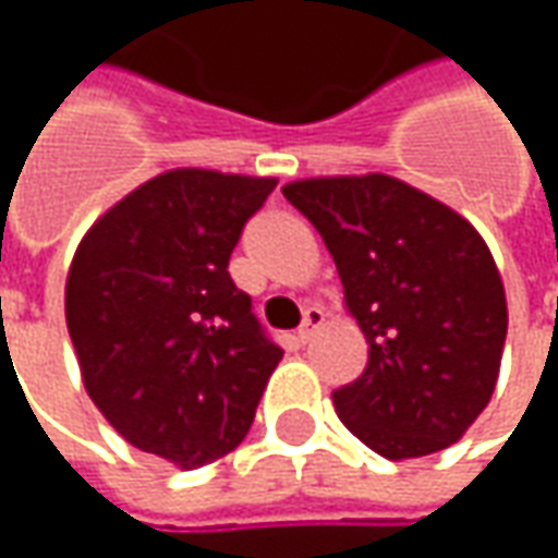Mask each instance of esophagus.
Listing matches in <instances>:
<instances>
[{"label": "esophagus", "mask_w": 558, "mask_h": 558, "mask_svg": "<svg viewBox=\"0 0 558 558\" xmlns=\"http://www.w3.org/2000/svg\"><path fill=\"white\" fill-rule=\"evenodd\" d=\"M323 323H326V313L319 311V307H307V311H304V323H301V329H298V341L307 344Z\"/></svg>", "instance_id": "esophagus-1"}]
</instances>
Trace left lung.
<instances>
[{"instance_id": "obj_1", "label": "left lung", "mask_w": 558, "mask_h": 558, "mask_svg": "<svg viewBox=\"0 0 558 558\" xmlns=\"http://www.w3.org/2000/svg\"><path fill=\"white\" fill-rule=\"evenodd\" d=\"M332 254L344 311L369 344L332 391L338 418L385 460L457 444L494 395L506 291L478 229L385 173L282 185Z\"/></svg>"}]
</instances>
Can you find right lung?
Here are the masks:
<instances>
[{"label": "right lung", "instance_id": "1", "mask_svg": "<svg viewBox=\"0 0 558 558\" xmlns=\"http://www.w3.org/2000/svg\"><path fill=\"white\" fill-rule=\"evenodd\" d=\"M272 177L180 167L105 210L64 286L86 395L123 440L198 469L247 435L282 360L229 276Z\"/></svg>", "mask_w": 558, "mask_h": 558}]
</instances>
